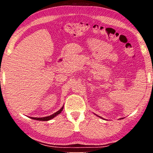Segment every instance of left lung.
<instances>
[{
	"label": "left lung",
	"instance_id": "left-lung-1",
	"mask_svg": "<svg viewBox=\"0 0 153 153\" xmlns=\"http://www.w3.org/2000/svg\"><path fill=\"white\" fill-rule=\"evenodd\" d=\"M99 117H100V116H99ZM101 118H102V117H101Z\"/></svg>",
	"mask_w": 153,
	"mask_h": 153
}]
</instances>
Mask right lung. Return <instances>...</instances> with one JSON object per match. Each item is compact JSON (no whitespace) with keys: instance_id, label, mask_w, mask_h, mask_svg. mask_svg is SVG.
Returning <instances> with one entry per match:
<instances>
[{"instance_id":"right-lung-1","label":"right lung","mask_w":153,"mask_h":153,"mask_svg":"<svg viewBox=\"0 0 153 153\" xmlns=\"http://www.w3.org/2000/svg\"><path fill=\"white\" fill-rule=\"evenodd\" d=\"M63 107H64V106H63L62 108H61L58 111H56V113H53V115H51L50 116H48V117H30V118L32 119V120H38V121H48V120H51L53 118L56 117V115H58L59 114H60L61 113V111H63Z\"/></svg>"}]
</instances>
